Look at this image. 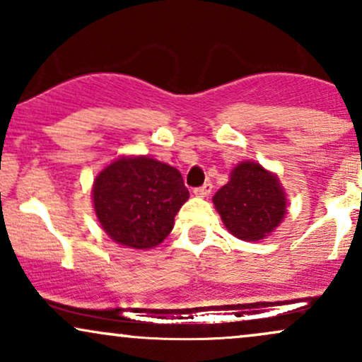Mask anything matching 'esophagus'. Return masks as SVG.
<instances>
[{
	"mask_svg": "<svg viewBox=\"0 0 362 362\" xmlns=\"http://www.w3.org/2000/svg\"><path fill=\"white\" fill-rule=\"evenodd\" d=\"M211 192H213V184H211V182H207V184L201 187H195L194 189V194L199 195V197H206V195H209Z\"/></svg>",
	"mask_w": 362,
	"mask_h": 362,
	"instance_id": "obj_1",
	"label": "esophagus"
}]
</instances>
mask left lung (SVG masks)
Here are the masks:
<instances>
[{
  "mask_svg": "<svg viewBox=\"0 0 362 362\" xmlns=\"http://www.w3.org/2000/svg\"><path fill=\"white\" fill-rule=\"evenodd\" d=\"M213 202L228 231L245 242L271 235L284 219L288 204L279 178L255 161L236 165Z\"/></svg>",
  "mask_w": 362,
  "mask_h": 362,
  "instance_id": "obj_1",
  "label": "left lung"
}]
</instances>
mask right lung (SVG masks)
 Instances as JSON below:
<instances>
[{
	"instance_id": "1",
	"label": "right lung",
	"mask_w": 362,
	"mask_h": 362,
	"mask_svg": "<svg viewBox=\"0 0 362 362\" xmlns=\"http://www.w3.org/2000/svg\"><path fill=\"white\" fill-rule=\"evenodd\" d=\"M93 207L115 243L146 250L160 245L189 190L177 168L148 156H122L95 178Z\"/></svg>"
}]
</instances>
